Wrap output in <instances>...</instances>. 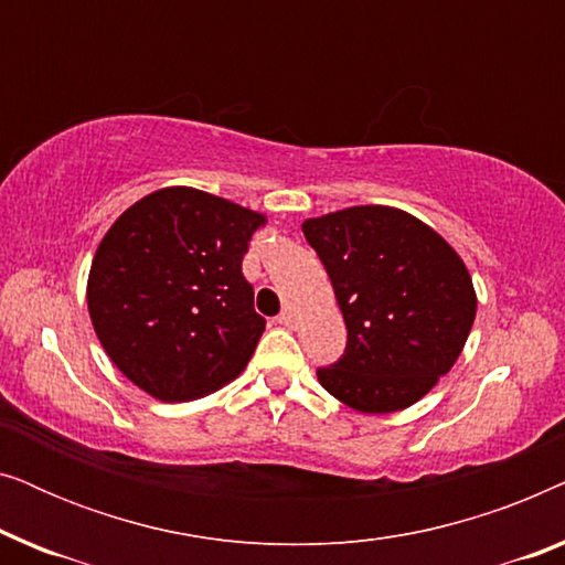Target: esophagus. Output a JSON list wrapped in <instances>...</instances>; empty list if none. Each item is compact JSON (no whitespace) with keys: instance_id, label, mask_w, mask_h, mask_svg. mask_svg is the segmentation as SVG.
<instances>
[{"instance_id":"34e87169","label":"esophagus","mask_w":565,"mask_h":565,"mask_svg":"<svg viewBox=\"0 0 565 565\" xmlns=\"http://www.w3.org/2000/svg\"><path fill=\"white\" fill-rule=\"evenodd\" d=\"M275 321L280 323V327H292V311H290V308H285V311H282L280 316H277Z\"/></svg>"}]
</instances>
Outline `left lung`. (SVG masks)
I'll return each mask as SVG.
<instances>
[{"instance_id": "left-lung-1", "label": "left lung", "mask_w": 565, "mask_h": 565, "mask_svg": "<svg viewBox=\"0 0 565 565\" xmlns=\"http://www.w3.org/2000/svg\"><path fill=\"white\" fill-rule=\"evenodd\" d=\"M347 323L344 354L319 383L362 414H391L427 396L455 365L476 319L466 265L437 231L385 205L303 223Z\"/></svg>"}]
</instances>
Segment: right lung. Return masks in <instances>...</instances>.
I'll return each instance as SVG.
<instances>
[{"mask_svg":"<svg viewBox=\"0 0 565 565\" xmlns=\"http://www.w3.org/2000/svg\"><path fill=\"white\" fill-rule=\"evenodd\" d=\"M265 215L192 188L157 190L113 223L92 259L87 306L115 367L180 404L249 362L265 319L242 273Z\"/></svg>","mask_w":565,"mask_h":565,"instance_id":"1","label":"right lung"}]
</instances>
